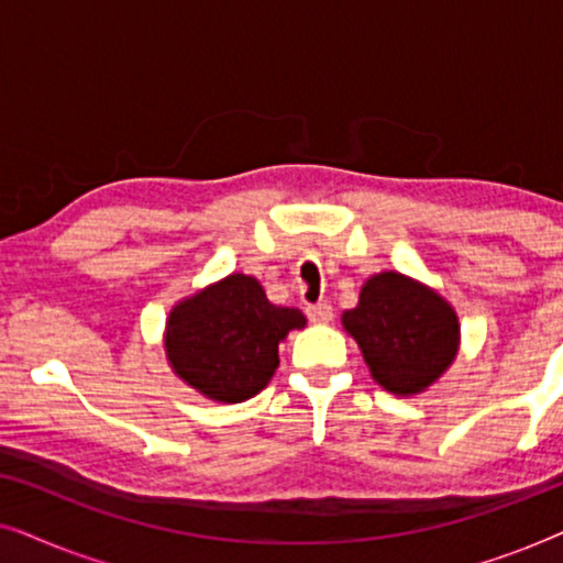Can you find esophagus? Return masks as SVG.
<instances>
[{
	"instance_id": "1",
	"label": "esophagus",
	"mask_w": 563,
	"mask_h": 563,
	"mask_svg": "<svg viewBox=\"0 0 563 563\" xmlns=\"http://www.w3.org/2000/svg\"><path fill=\"white\" fill-rule=\"evenodd\" d=\"M307 314H310L312 322H320V325H325V322L333 320V307H330L328 302L310 305V307H307Z\"/></svg>"
}]
</instances>
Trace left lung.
Returning <instances> with one entry per match:
<instances>
[{
  "label": "left lung",
  "mask_w": 563,
  "mask_h": 563,
  "mask_svg": "<svg viewBox=\"0 0 563 563\" xmlns=\"http://www.w3.org/2000/svg\"><path fill=\"white\" fill-rule=\"evenodd\" d=\"M341 320L368 372L391 395L426 391L456 358L461 328L453 307L405 274L382 272L366 279L358 305Z\"/></svg>",
  "instance_id": "1"
}]
</instances>
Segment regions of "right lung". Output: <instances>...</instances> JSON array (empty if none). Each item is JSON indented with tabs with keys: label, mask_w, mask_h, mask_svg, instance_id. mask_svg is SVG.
Returning a JSON list of instances; mask_svg holds the SVG:
<instances>
[{
	"label": "right lung",
	"mask_w": 563,
	"mask_h": 563,
	"mask_svg": "<svg viewBox=\"0 0 563 563\" xmlns=\"http://www.w3.org/2000/svg\"><path fill=\"white\" fill-rule=\"evenodd\" d=\"M305 325L297 307L268 302L258 279L230 274L174 307L164 349L179 379L214 402L235 405L272 382L279 343Z\"/></svg>",
	"instance_id": "add662e5"
}]
</instances>
